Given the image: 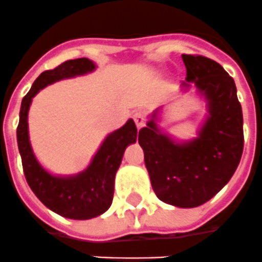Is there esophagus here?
I'll return each mask as SVG.
<instances>
[{
  "label": "esophagus",
  "mask_w": 262,
  "mask_h": 262,
  "mask_svg": "<svg viewBox=\"0 0 262 262\" xmlns=\"http://www.w3.org/2000/svg\"><path fill=\"white\" fill-rule=\"evenodd\" d=\"M133 120H134V122H136V126L138 129H141L145 126V116H143L142 112H136L133 116Z\"/></svg>",
  "instance_id": "obj_1"
}]
</instances>
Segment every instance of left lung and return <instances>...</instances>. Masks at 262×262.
<instances>
[{
	"mask_svg": "<svg viewBox=\"0 0 262 262\" xmlns=\"http://www.w3.org/2000/svg\"><path fill=\"white\" fill-rule=\"evenodd\" d=\"M187 81L207 102V117L199 136L176 142L160 132L154 111L138 133L152 189L160 201L178 207H197L225 187L243 154V112L232 77L204 56L183 55Z\"/></svg>",
	"mask_w": 262,
	"mask_h": 262,
	"instance_id": "1",
	"label": "left lung"
}]
</instances>
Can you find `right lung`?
Listing matches in <instances>:
<instances>
[{
  "mask_svg": "<svg viewBox=\"0 0 262 262\" xmlns=\"http://www.w3.org/2000/svg\"><path fill=\"white\" fill-rule=\"evenodd\" d=\"M89 58L69 60L36 78L31 90L23 98L16 128V141L22 157L23 172L37 199L58 215L69 219H91L110 209L115 192V176L121 164L125 148L137 140L133 120L105 137L90 166L73 176H55L37 162L28 137V110L32 98L48 84L95 70Z\"/></svg>",
  "mask_w": 262,
  "mask_h": 262,
  "instance_id": "obj_1",
  "label": "right lung"
}]
</instances>
